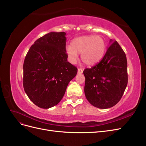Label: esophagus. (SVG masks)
<instances>
[{
  "label": "esophagus",
  "instance_id": "obj_1",
  "mask_svg": "<svg viewBox=\"0 0 146 146\" xmlns=\"http://www.w3.org/2000/svg\"><path fill=\"white\" fill-rule=\"evenodd\" d=\"M82 73H83V70L81 68H79L78 70V73L79 74H81Z\"/></svg>",
  "mask_w": 146,
  "mask_h": 146
}]
</instances>
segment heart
I'll return each mask as SVG.
<instances>
[{
	"instance_id": "b5f03b06",
	"label": "heart",
	"mask_w": 146,
	"mask_h": 146,
	"mask_svg": "<svg viewBox=\"0 0 146 146\" xmlns=\"http://www.w3.org/2000/svg\"><path fill=\"white\" fill-rule=\"evenodd\" d=\"M106 47L105 40L101 36H84L73 39L72 45L66 46L65 51L71 62H76L78 54H81L82 62L93 65L102 58Z\"/></svg>"
}]
</instances>
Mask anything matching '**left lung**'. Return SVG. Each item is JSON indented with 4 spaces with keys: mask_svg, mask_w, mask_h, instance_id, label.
Instances as JSON below:
<instances>
[{
    "mask_svg": "<svg viewBox=\"0 0 146 146\" xmlns=\"http://www.w3.org/2000/svg\"><path fill=\"white\" fill-rule=\"evenodd\" d=\"M111 43L100 62L83 72L86 97L99 109L115 106L123 96L128 82L125 54L117 41L111 39Z\"/></svg>",
    "mask_w": 146,
    "mask_h": 146,
    "instance_id": "left-lung-1",
    "label": "left lung"
}]
</instances>
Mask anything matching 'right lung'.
Wrapping results in <instances>:
<instances>
[{
    "label": "right lung",
    "mask_w": 146,
    "mask_h": 146,
    "mask_svg": "<svg viewBox=\"0 0 146 146\" xmlns=\"http://www.w3.org/2000/svg\"><path fill=\"white\" fill-rule=\"evenodd\" d=\"M65 35V32H50L40 37L24 60L23 88L30 100L42 109L58 104L78 72L67 61Z\"/></svg>",
    "instance_id": "1"
}]
</instances>
